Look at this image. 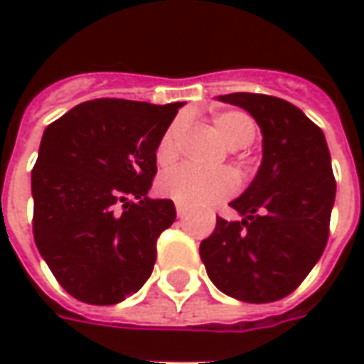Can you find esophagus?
<instances>
[{"label":"esophagus","instance_id":"esophagus-1","mask_svg":"<svg viewBox=\"0 0 364 364\" xmlns=\"http://www.w3.org/2000/svg\"><path fill=\"white\" fill-rule=\"evenodd\" d=\"M175 210H177V216H179V218H185V216L189 214V208L185 205H179V203L175 205Z\"/></svg>","mask_w":364,"mask_h":364}]
</instances>
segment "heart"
<instances>
[{"mask_svg": "<svg viewBox=\"0 0 364 364\" xmlns=\"http://www.w3.org/2000/svg\"><path fill=\"white\" fill-rule=\"evenodd\" d=\"M213 124L224 144L232 150L250 146L255 138V120L244 111L218 112L214 114ZM179 136H181V124L173 122L159 138L156 156L161 166H169L177 156ZM158 187L164 197L171 198L179 205L205 206L232 197L237 189V179L228 169L200 171L191 166H181L161 175Z\"/></svg>", "mask_w": 364, "mask_h": 364, "instance_id": "b5f03b06", "label": "heart"}]
</instances>
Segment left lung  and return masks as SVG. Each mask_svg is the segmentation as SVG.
<instances>
[{"mask_svg": "<svg viewBox=\"0 0 364 364\" xmlns=\"http://www.w3.org/2000/svg\"><path fill=\"white\" fill-rule=\"evenodd\" d=\"M218 99L245 109L259 124L263 159L252 185L230 203L242 220L216 216L214 232L200 242V259L224 294L274 302L304 281L328 244L336 200L328 142L284 99L261 93Z\"/></svg>", "mask_w": 364, "mask_h": 364, "instance_id": "8db88e82", "label": "left lung"}]
</instances>
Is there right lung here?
Returning a JSON list of instances; mask_svg holds the SVG:
<instances>
[{"instance_id":"1","label":"right lung","mask_w":364,"mask_h":364,"mask_svg":"<svg viewBox=\"0 0 364 364\" xmlns=\"http://www.w3.org/2000/svg\"><path fill=\"white\" fill-rule=\"evenodd\" d=\"M179 107L93 99L44 130L31 173L33 234L56 281L77 300L117 304L150 279L175 206L148 191L159 138Z\"/></svg>"}]
</instances>
